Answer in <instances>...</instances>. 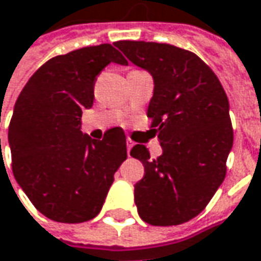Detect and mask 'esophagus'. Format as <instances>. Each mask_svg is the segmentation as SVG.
<instances>
[{
    "label": "esophagus",
    "mask_w": 261,
    "mask_h": 261,
    "mask_svg": "<svg viewBox=\"0 0 261 261\" xmlns=\"http://www.w3.org/2000/svg\"><path fill=\"white\" fill-rule=\"evenodd\" d=\"M132 147H134V142H132V141H127V142H126V150H127L129 157H130V150H132Z\"/></svg>",
    "instance_id": "obj_1"
}]
</instances>
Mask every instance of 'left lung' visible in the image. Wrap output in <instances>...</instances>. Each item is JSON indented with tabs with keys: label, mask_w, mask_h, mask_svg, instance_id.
<instances>
[{
	"label": "left lung",
	"mask_w": 261,
	"mask_h": 261,
	"mask_svg": "<svg viewBox=\"0 0 261 261\" xmlns=\"http://www.w3.org/2000/svg\"><path fill=\"white\" fill-rule=\"evenodd\" d=\"M114 45L154 79L147 116L163 154L150 159L141 144L130 150L145 172L135 185L138 213L154 226L185 223L205 208L226 176L233 144L226 92L191 51L144 41Z\"/></svg>",
	"instance_id": "1"
}]
</instances>
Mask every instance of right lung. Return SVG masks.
Masks as SVG:
<instances>
[{"label": "right lung", "instance_id": "1", "mask_svg": "<svg viewBox=\"0 0 261 261\" xmlns=\"http://www.w3.org/2000/svg\"><path fill=\"white\" fill-rule=\"evenodd\" d=\"M110 63L127 64L110 44L57 56L33 73L16 101L8 127L13 173L51 220L94 219L127 157L122 127L109 129L101 141L81 130L82 110L94 102L95 77Z\"/></svg>", "mask_w": 261, "mask_h": 261}]
</instances>
